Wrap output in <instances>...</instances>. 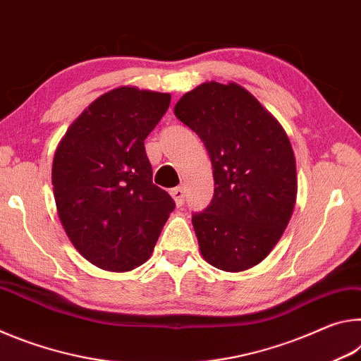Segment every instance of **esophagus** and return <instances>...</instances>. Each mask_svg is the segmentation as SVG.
<instances>
[{
	"instance_id": "1",
	"label": "esophagus",
	"mask_w": 361,
	"mask_h": 361,
	"mask_svg": "<svg viewBox=\"0 0 361 361\" xmlns=\"http://www.w3.org/2000/svg\"><path fill=\"white\" fill-rule=\"evenodd\" d=\"M170 195L173 197L175 204L180 207L183 204V200H185V189H183L181 186H176L172 189V191H170Z\"/></svg>"
}]
</instances>
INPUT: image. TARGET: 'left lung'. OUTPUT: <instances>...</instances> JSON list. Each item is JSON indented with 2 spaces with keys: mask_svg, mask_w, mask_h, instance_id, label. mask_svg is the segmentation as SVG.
Segmentation results:
<instances>
[{
  "mask_svg": "<svg viewBox=\"0 0 361 361\" xmlns=\"http://www.w3.org/2000/svg\"><path fill=\"white\" fill-rule=\"evenodd\" d=\"M173 113L209 152L215 194L192 226L202 258L242 272L277 245L296 205V159L282 124L235 82H204Z\"/></svg>",
  "mask_w": 361,
  "mask_h": 361,
  "instance_id": "8db88e82",
  "label": "left lung"
}]
</instances>
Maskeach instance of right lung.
<instances>
[{"mask_svg": "<svg viewBox=\"0 0 361 361\" xmlns=\"http://www.w3.org/2000/svg\"><path fill=\"white\" fill-rule=\"evenodd\" d=\"M169 105L170 94L116 87L78 116L54 154L60 223L73 247L103 271L127 272L148 261L175 209L152 183L145 151Z\"/></svg>", "mask_w": 361, "mask_h": 361, "instance_id": "right-lung-1", "label": "right lung"}]
</instances>
